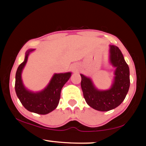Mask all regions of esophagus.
Returning a JSON list of instances; mask_svg holds the SVG:
<instances>
[{
  "mask_svg": "<svg viewBox=\"0 0 146 146\" xmlns=\"http://www.w3.org/2000/svg\"><path fill=\"white\" fill-rule=\"evenodd\" d=\"M72 69H73V71H75V67H73V68H72Z\"/></svg>",
  "mask_w": 146,
  "mask_h": 146,
  "instance_id": "obj_1",
  "label": "esophagus"
}]
</instances>
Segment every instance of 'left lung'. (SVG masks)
<instances>
[{
    "mask_svg": "<svg viewBox=\"0 0 146 146\" xmlns=\"http://www.w3.org/2000/svg\"><path fill=\"white\" fill-rule=\"evenodd\" d=\"M110 62L115 67V78L110 89L100 90L91 79L80 74L84 98L91 108L99 111H108L122 103L130 87V70L121 51L115 45H110Z\"/></svg>",
    "mask_w": 146,
    "mask_h": 146,
    "instance_id": "1",
    "label": "left lung"
}]
</instances>
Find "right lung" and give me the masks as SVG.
<instances>
[{
  "mask_svg": "<svg viewBox=\"0 0 146 146\" xmlns=\"http://www.w3.org/2000/svg\"><path fill=\"white\" fill-rule=\"evenodd\" d=\"M34 50L29 49L26 52L24 62L18 66L16 73L15 90L18 99L27 110L40 115H46L57 108L62 88L69 80L71 73H55L47 86L40 92L33 93L27 90L23 84L21 74L29 53Z\"/></svg>",
  "mask_w": 146,
  "mask_h": 146,
  "instance_id": "right-lung-1",
  "label": "right lung"
}]
</instances>
